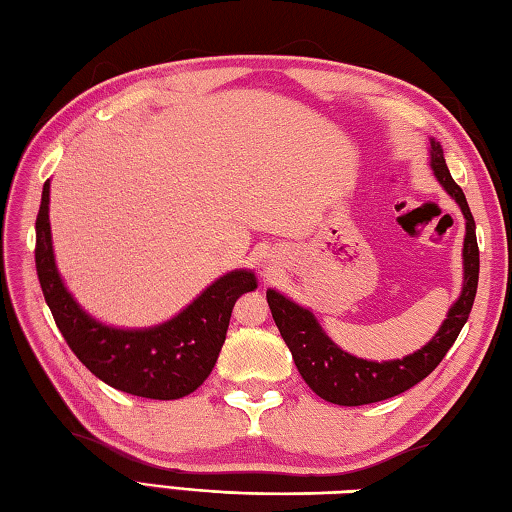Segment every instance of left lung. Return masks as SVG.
Instances as JSON below:
<instances>
[{
	"instance_id": "obj_1",
	"label": "left lung",
	"mask_w": 512,
	"mask_h": 512,
	"mask_svg": "<svg viewBox=\"0 0 512 512\" xmlns=\"http://www.w3.org/2000/svg\"><path fill=\"white\" fill-rule=\"evenodd\" d=\"M430 169L439 185L457 202L466 218L464 236V285L455 303L450 305L446 321L437 334L403 359L368 361L341 350L307 307L294 303L276 289H267V303L274 323L294 356L298 372L318 397L336 406H365L410 390L437 368L443 356L457 341L472 310L479 281V247L475 234V218L470 214L464 191L452 180L441 144L430 138Z\"/></svg>"
}]
</instances>
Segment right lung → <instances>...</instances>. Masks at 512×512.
Returning a JSON list of instances; mask_svg holds the SVG:
<instances>
[{
  "instance_id": "add662e5",
  "label": "right lung",
  "mask_w": 512,
  "mask_h": 512,
  "mask_svg": "<svg viewBox=\"0 0 512 512\" xmlns=\"http://www.w3.org/2000/svg\"><path fill=\"white\" fill-rule=\"evenodd\" d=\"M51 180L44 182L35 220V267L48 310L86 368L115 390L144 399H182L214 370L236 301L258 287L252 269H234L211 283L185 310L151 327L106 325L75 301L55 265Z\"/></svg>"
}]
</instances>
